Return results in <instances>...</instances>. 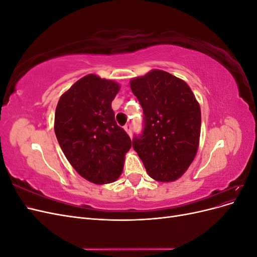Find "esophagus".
I'll use <instances>...</instances> for the list:
<instances>
[{
    "mask_svg": "<svg viewBox=\"0 0 257 257\" xmlns=\"http://www.w3.org/2000/svg\"><path fill=\"white\" fill-rule=\"evenodd\" d=\"M124 130H125V132L130 136H132V124H130V123L125 124V126H124Z\"/></svg>",
    "mask_w": 257,
    "mask_h": 257,
    "instance_id": "34e87169",
    "label": "esophagus"
}]
</instances>
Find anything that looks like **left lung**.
<instances>
[{"label":"left lung","instance_id":"8db88e82","mask_svg":"<svg viewBox=\"0 0 257 257\" xmlns=\"http://www.w3.org/2000/svg\"><path fill=\"white\" fill-rule=\"evenodd\" d=\"M130 84L144 110V130L133 138L134 150L152 179L175 181L186 172L198 149L199 104L186 82L160 69Z\"/></svg>","mask_w":257,"mask_h":257}]
</instances>
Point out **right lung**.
I'll use <instances>...</instances> for the list:
<instances>
[{
  "instance_id": "1",
  "label": "right lung",
  "mask_w": 257,
  "mask_h": 257,
  "mask_svg": "<svg viewBox=\"0 0 257 257\" xmlns=\"http://www.w3.org/2000/svg\"><path fill=\"white\" fill-rule=\"evenodd\" d=\"M119 90L116 82L90 74L62 94L57 105L54 132L61 149L76 172L95 184L120 177L132 147L111 108Z\"/></svg>"
}]
</instances>
